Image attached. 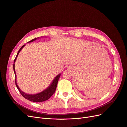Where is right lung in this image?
<instances>
[{
    "mask_svg": "<svg viewBox=\"0 0 127 127\" xmlns=\"http://www.w3.org/2000/svg\"><path fill=\"white\" fill-rule=\"evenodd\" d=\"M35 39H34L32 40H31L30 41H29V42H33V41L35 40ZM25 45H23L22 47L20 48V49L19 50V51L17 53V54L16 55V58L14 60V64H13V69H14V73H15V84H16V86L17 88V89L18 90V91H20V93L21 94V95L23 96L24 98H25L26 99H28L29 101H32V102H43L45 101L46 100H47L51 96L54 94V93L56 91V88L57 86V84H58V82L59 78L60 76V74H59L58 75H57L55 78L54 79V80H53V82L52 83V84L50 85L48 88H47L45 90H44V91L41 92L40 93H37L36 94H34V95H32V94H25V93H24L23 92H22L20 89L19 87L18 86L17 83H16V74H15V60H16L17 57L18 55V53L21 51V50L22 49V48H23Z\"/></svg>",
    "mask_w": 127,
    "mask_h": 127,
    "instance_id": "right-lung-1",
    "label": "right lung"
}]
</instances>
